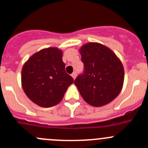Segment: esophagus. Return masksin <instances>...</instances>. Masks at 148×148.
Here are the masks:
<instances>
[{
  "mask_svg": "<svg viewBox=\"0 0 148 148\" xmlns=\"http://www.w3.org/2000/svg\"><path fill=\"white\" fill-rule=\"evenodd\" d=\"M71 77H73V79H75L76 77H77V72H75V71H74V72H73L72 74H71Z\"/></svg>",
  "mask_w": 148,
  "mask_h": 148,
  "instance_id": "esophagus-1",
  "label": "esophagus"
}]
</instances>
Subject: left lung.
Instances as JSON below:
<instances>
[{
	"instance_id": "left-lung-1",
	"label": "left lung",
	"mask_w": 148,
	"mask_h": 148,
	"mask_svg": "<svg viewBox=\"0 0 148 148\" xmlns=\"http://www.w3.org/2000/svg\"><path fill=\"white\" fill-rule=\"evenodd\" d=\"M85 72L74 81L85 102L100 107L112 101L121 93L124 69L112 50L100 43H87L79 48Z\"/></svg>"
}]
</instances>
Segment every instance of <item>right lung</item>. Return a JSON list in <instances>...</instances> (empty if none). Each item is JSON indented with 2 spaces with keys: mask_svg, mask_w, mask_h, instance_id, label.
I'll list each match as a JSON object with an SVG mask.
<instances>
[{
  "mask_svg": "<svg viewBox=\"0 0 148 148\" xmlns=\"http://www.w3.org/2000/svg\"><path fill=\"white\" fill-rule=\"evenodd\" d=\"M63 51L57 47L41 49L29 58L22 69V87L34 103L51 107L60 103L74 82L65 71Z\"/></svg>",
  "mask_w": 148,
  "mask_h": 148,
  "instance_id": "1",
  "label": "right lung"
}]
</instances>
